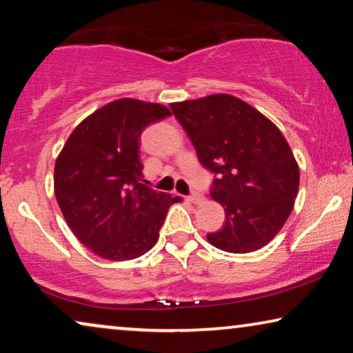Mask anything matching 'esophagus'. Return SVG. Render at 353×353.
I'll use <instances>...</instances> for the list:
<instances>
[{
    "label": "esophagus",
    "mask_w": 353,
    "mask_h": 353,
    "mask_svg": "<svg viewBox=\"0 0 353 353\" xmlns=\"http://www.w3.org/2000/svg\"><path fill=\"white\" fill-rule=\"evenodd\" d=\"M188 199H190L192 204H199V202L204 199V196H202L201 192H191V194L188 196Z\"/></svg>",
    "instance_id": "1"
}]
</instances>
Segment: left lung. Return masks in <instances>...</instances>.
<instances>
[{
  "mask_svg": "<svg viewBox=\"0 0 353 353\" xmlns=\"http://www.w3.org/2000/svg\"><path fill=\"white\" fill-rule=\"evenodd\" d=\"M170 108L201 165L214 173L210 196L225 207L223 228L207 234L209 243L231 254L263 248L283 228L299 191V167L283 133L230 94Z\"/></svg>",
  "mask_w": 353,
  "mask_h": 353,
  "instance_id": "8db88e82",
  "label": "left lung"
}]
</instances>
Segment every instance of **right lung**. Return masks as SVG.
<instances>
[{"instance_id": "right-lung-1", "label": "right lung", "mask_w": 353, "mask_h": 353, "mask_svg": "<svg viewBox=\"0 0 353 353\" xmlns=\"http://www.w3.org/2000/svg\"><path fill=\"white\" fill-rule=\"evenodd\" d=\"M170 115L165 105L119 99L86 117L56 161L62 215L86 248L108 260H132L157 243L168 207L180 201L144 185V128Z\"/></svg>"}]
</instances>
